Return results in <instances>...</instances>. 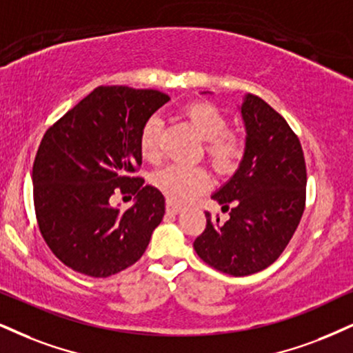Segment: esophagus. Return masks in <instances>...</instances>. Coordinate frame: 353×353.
Masks as SVG:
<instances>
[{"label": "esophagus", "instance_id": "obj_1", "mask_svg": "<svg viewBox=\"0 0 353 353\" xmlns=\"http://www.w3.org/2000/svg\"><path fill=\"white\" fill-rule=\"evenodd\" d=\"M180 211H181V206H178V204L172 203V201H167V212H168V214H178Z\"/></svg>", "mask_w": 353, "mask_h": 353}]
</instances>
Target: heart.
I'll list each match as a JSON object with an SVG mask.
<instances>
[{
	"label": "heart",
	"instance_id": "1",
	"mask_svg": "<svg viewBox=\"0 0 353 353\" xmlns=\"http://www.w3.org/2000/svg\"><path fill=\"white\" fill-rule=\"evenodd\" d=\"M191 124L204 139V152L210 159L216 172L228 175L241 165L245 143L237 134L229 130V121L224 112L217 110L214 104L196 101L190 103L185 108ZM160 130L162 123L157 116L145 121L139 134V149L141 155L149 162H157L160 159ZM152 185L162 191L172 203H185L210 188L211 176L203 167H183V165H168L162 170H157L150 176Z\"/></svg>",
	"mask_w": 353,
	"mask_h": 353
}]
</instances>
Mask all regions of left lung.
<instances>
[{
  "mask_svg": "<svg viewBox=\"0 0 353 353\" xmlns=\"http://www.w3.org/2000/svg\"><path fill=\"white\" fill-rule=\"evenodd\" d=\"M241 112L245 154L234 176L212 199L229 219L206 212V229L193 247L203 262L232 276L270 267L286 249L306 204V162L301 142L285 117L255 94Z\"/></svg>",
  "mask_w": 353,
  "mask_h": 353,
  "instance_id": "left-lung-1",
  "label": "left lung"
}]
</instances>
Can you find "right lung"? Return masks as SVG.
<instances>
[{"mask_svg": "<svg viewBox=\"0 0 353 353\" xmlns=\"http://www.w3.org/2000/svg\"><path fill=\"white\" fill-rule=\"evenodd\" d=\"M159 90L98 86L43 134L32 167L39 229L60 262L106 278L141 259L165 214V198L137 176L139 134L168 101ZM132 194L125 212L114 194Z\"/></svg>", "mask_w": 353, "mask_h": 353, "instance_id": "add662e5", "label": "right lung"}]
</instances>
